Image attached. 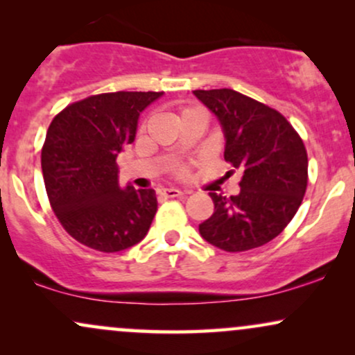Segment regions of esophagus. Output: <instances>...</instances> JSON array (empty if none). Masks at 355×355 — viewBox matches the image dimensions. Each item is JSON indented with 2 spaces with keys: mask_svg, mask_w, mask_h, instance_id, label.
<instances>
[{
  "mask_svg": "<svg viewBox=\"0 0 355 355\" xmlns=\"http://www.w3.org/2000/svg\"><path fill=\"white\" fill-rule=\"evenodd\" d=\"M158 193H160L162 197H165V198H175V197H182V195H185L187 191L173 189V187H164V189L158 190Z\"/></svg>",
  "mask_w": 355,
  "mask_h": 355,
  "instance_id": "obj_1",
  "label": "esophagus"
}]
</instances>
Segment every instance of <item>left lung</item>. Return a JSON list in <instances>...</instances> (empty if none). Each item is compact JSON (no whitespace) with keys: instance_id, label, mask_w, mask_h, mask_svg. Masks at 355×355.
<instances>
[{"instance_id":"1","label":"left lung","mask_w":355,"mask_h":355,"mask_svg":"<svg viewBox=\"0 0 355 355\" xmlns=\"http://www.w3.org/2000/svg\"><path fill=\"white\" fill-rule=\"evenodd\" d=\"M193 95L218 120L223 157L242 172L237 195L211 191L215 210L198 232L225 252L266 245L302 203L309 166L302 138L277 110L234 89H195Z\"/></svg>"}]
</instances>
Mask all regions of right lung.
<instances>
[{
    "label": "right lung",
    "instance_id": "add662e5",
    "mask_svg": "<svg viewBox=\"0 0 355 355\" xmlns=\"http://www.w3.org/2000/svg\"><path fill=\"white\" fill-rule=\"evenodd\" d=\"M162 95L103 93L53 118L42 150L44 187L63 229L83 245L112 254L148 234L157 195L153 189H121L116 157L135 140L141 112Z\"/></svg>",
    "mask_w": 355,
    "mask_h": 355
}]
</instances>
